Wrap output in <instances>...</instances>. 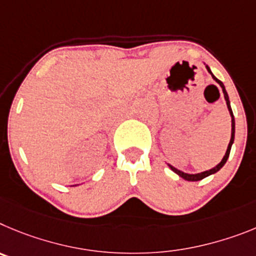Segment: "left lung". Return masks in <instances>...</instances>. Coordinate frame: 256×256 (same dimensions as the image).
I'll list each match as a JSON object with an SVG mask.
<instances>
[{
    "label": "left lung",
    "mask_w": 256,
    "mask_h": 256,
    "mask_svg": "<svg viewBox=\"0 0 256 256\" xmlns=\"http://www.w3.org/2000/svg\"><path fill=\"white\" fill-rule=\"evenodd\" d=\"M206 70L210 72V68L206 66ZM212 74V72H210ZM212 76H213V79L216 80V82H218V84L220 85V88H222L223 90V94H224V100H226V103H227V107H228V111L230 114H231V117H232V130H231V140H230V144H228V148H227V152H226L224 156H223V160H220V164H217L214 168H212V170H209V171H206V172H202V174H185V172L180 171V170H177V168H174V166L170 164V168H171L172 171L174 172V174H178L180 177H182L184 180H186V181H199V180H202L206 178V177H208L209 174H216V172H218L220 170V168L224 166V163L227 162V160H228L230 156V152H231V146L232 144H234V112H232L231 110V104H230V100H228V94H227V92H226V88L224 85H223V82H220V80H218L217 78L214 76L213 74H212Z\"/></svg>",
    "instance_id": "1"
}]
</instances>
